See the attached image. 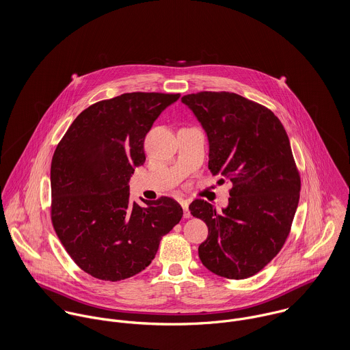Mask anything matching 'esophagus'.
I'll return each mask as SVG.
<instances>
[{"label":"esophagus","instance_id":"34e87169","mask_svg":"<svg viewBox=\"0 0 350 350\" xmlns=\"http://www.w3.org/2000/svg\"><path fill=\"white\" fill-rule=\"evenodd\" d=\"M180 204L183 207V217L190 218L191 214H190V210H189V202L187 200H180Z\"/></svg>","mask_w":350,"mask_h":350}]
</instances>
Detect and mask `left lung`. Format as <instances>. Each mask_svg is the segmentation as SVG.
Segmentation results:
<instances>
[{
    "label": "left lung",
    "instance_id": "obj_1",
    "mask_svg": "<svg viewBox=\"0 0 350 350\" xmlns=\"http://www.w3.org/2000/svg\"><path fill=\"white\" fill-rule=\"evenodd\" d=\"M208 140V170L230 182L229 204L217 211L203 200L189 206L206 222L202 264L228 279H247L283 248L299 203L300 176L288 136L265 106L229 92L182 98Z\"/></svg>",
    "mask_w": 350,
    "mask_h": 350
}]
</instances>
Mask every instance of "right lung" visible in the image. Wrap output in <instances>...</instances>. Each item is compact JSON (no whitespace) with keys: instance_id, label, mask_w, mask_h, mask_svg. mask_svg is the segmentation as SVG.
I'll use <instances>...</instances> for the list:
<instances>
[{"instance_id":"right-lung-1","label":"right lung","mask_w":350,"mask_h":350,"mask_svg":"<svg viewBox=\"0 0 350 350\" xmlns=\"http://www.w3.org/2000/svg\"><path fill=\"white\" fill-rule=\"evenodd\" d=\"M180 94L125 93L85 109L57 144L51 163V219L75 264L100 280L146 269L179 224L176 200H129V180L146 161L144 139Z\"/></svg>"}]
</instances>
